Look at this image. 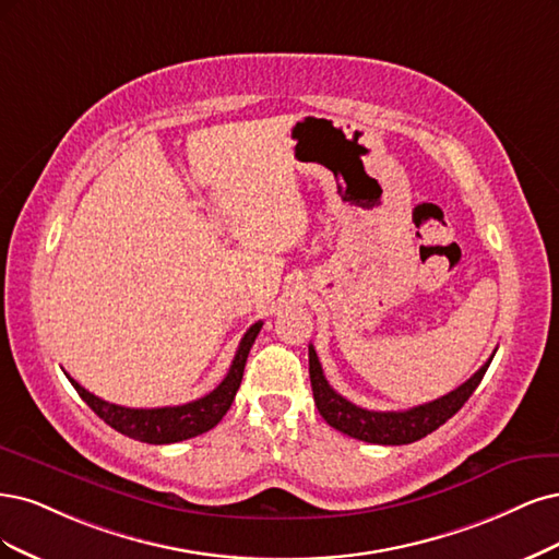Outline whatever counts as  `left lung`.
Instances as JSON below:
<instances>
[{
  "label": "left lung",
  "mask_w": 559,
  "mask_h": 559,
  "mask_svg": "<svg viewBox=\"0 0 559 559\" xmlns=\"http://www.w3.org/2000/svg\"><path fill=\"white\" fill-rule=\"evenodd\" d=\"M492 357L485 362L466 383H462L457 390L443 394V397L413 406L408 411H367L362 406H355L348 402L328 383L325 373H322L320 359L309 346V373H311V388H313V400L320 411V416L328 420L330 427L344 431V435L378 443V445H404L418 441L431 431L439 429L448 418H453L455 413L464 406V402L472 397L478 383L483 381L485 371H488Z\"/></svg>",
  "instance_id": "left-lung-1"
}]
</instances>
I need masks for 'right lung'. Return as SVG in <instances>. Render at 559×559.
<instances>
[{"label":"right lung","mask_w":559,"mask_h":559,"mask_svg":"<svg viewBox=\"0 0 559 559\" xmlns=\"http://www.w3.org/2000/svg\"><path fill=\"white\" fill-rule=\"evenodd\" d=\"M260 330H262V322H255V325H250V330L243 334L237 355L231 359V367L218 388L204 394L202 400H194L181 406H165V408L118 406L95 397L93 392H87L71 376L67 378L81 394V400L93 408L106 425H111L116 431H120V435L143 443H155V445L186 441L197 435H204V431H209L211 427H215L223 420L234 397H237L248 353L253 348Z\"/></svg>","instance_id":"obj_1"}]
</instances>
